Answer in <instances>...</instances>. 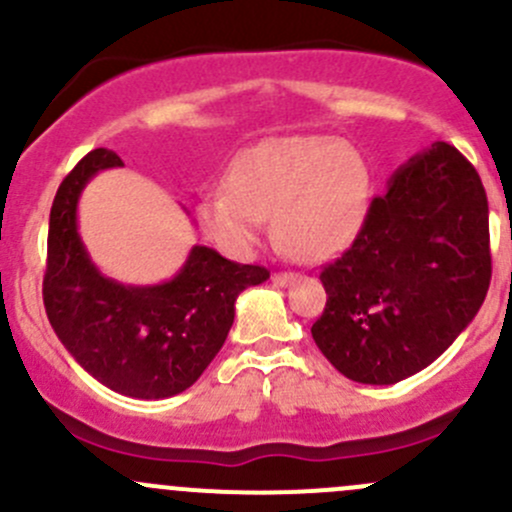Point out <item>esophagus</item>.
<instances>
[{
	"label": "esophagus",
	"mask_w": 512,
	"mask_h": 512,
	"mask_svg": "<svg viewBox=\"0 0 512 512\" xmlns=\"http://www.w3.org/2000/svg\"><path fill=\"white\" fill-rule=\"evenodd\" d=\"M294 280H297V275H294V272H275V275H272V282H275L277 287L292 285Z\"/></svg>",
	"instance_id": "esophagus-1"
}]
</instances>
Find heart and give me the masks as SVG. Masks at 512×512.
I'll use <instances>...</instances> for the list:
<instances>
[{"mask_svg": "<svg viewBox=\"0 0 512 512\" xmlns=\"http://www.w3.org/2000/svg\"><path fill=\"white\" fill-rule=\"evenodd\" d=\"M227 190L200 198L198 223L230 257L252 255L275 215L287 255L329 260L347 250L369 213L371 173L359 148L334 136L267 138L230 165Z\"/></svg>", "mask_w": 512, "mask_h": 512, "instance_id": "heart-1", "label": "heart"}]
</instances>
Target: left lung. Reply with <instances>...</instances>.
<instances>
[{
	"label": "left lung",
	"mask_w": 512,
	"mask_h": 512,
	"mask_svg": "<svg viewBox=\"0 0 512 512\" xmlns=\"http://www.w3.org/2000/svg\"><path fill=\"white\" fill-rule=\"evenodd\" d=\"M319 280L327 304L312 337L334 369L376 386L426 369L473 322L490 285L476 168L443 141L406 160Z\"/></svg>",
	"instance_id": "left-lung-1"
}]
</instances>
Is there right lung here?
Instances as JSON below:
<instances>
[{
    "mask_svg": "<svg viewBox=\"0 0 512 512\" xmlns=\"http://www.w3.org/2000/svg\"><path fill=\"white\" fill-rule=\"evenodd\" d=\"M123 160L96 148L56 190L49 215L44 307L69 354L111 391L131 399H168L190 389L223 349L235 302L270 277L265 267L237 265L213 247L195 245L160 285H123L91 260L79 235L86 183Z\"/></svg>",
    "mask_w": 512,
    "mask_h": 512,
    "instance_id": "1",
    "label": "right lung"
}]
</instances>
